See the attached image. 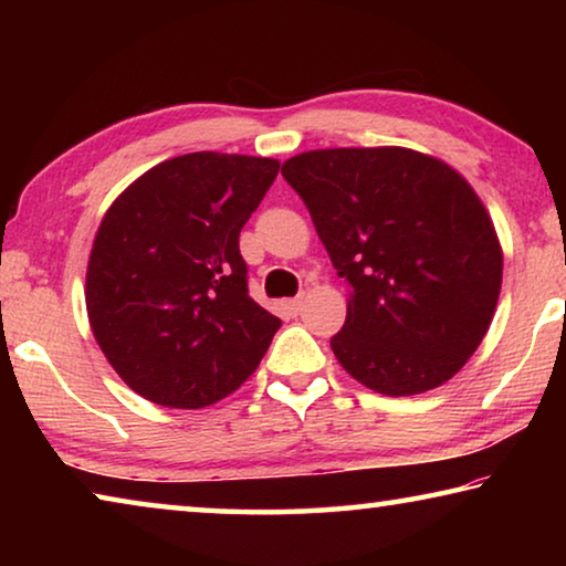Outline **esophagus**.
Listing matches in <instances>:
<instances>
[{"instance_id":"1","label":"esophagus","mask_w":566,"mask_h":566,"mask_svg":"<svg viewBox=\"0 0 566 566\" xmlns=\"http://www.w3.org/2000/svg\"><path fill=\"white\" fill-rule=\"evenodd\" d=\"M302 302H304V296H294V300H286L284 302V310L292 314V317H296V314L302 312Z\"/></svg>"}]
</instances>
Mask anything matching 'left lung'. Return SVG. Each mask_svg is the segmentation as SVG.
Listing matches in <instances>:
<instances>
[{
    "instance_id": "1",
    "label": "left lung",
    "mask_w": 566,
    "mask_h": 566,
    "mask_svg": "<svg viewBox=\"0 0 566 566\" xmlns=\"http://www.w3.org/2000/svg\"><path fill=\"white\" fill-rule=\"evenodd\" d=\"M282 175L349 282L347 322L332 337L342 367L387 397L452 379L502 290V244L472 185L407 147L312 149Z\"/></svg>"
}]
</instances>
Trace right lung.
Masks as SVG:
<instances>
[{"label":"right lung","mask_w":566,"mask_h":566,"mask_svg":"<svg viewBox=\"0 0 566 566\" xmlns=\"http://www.w3.org/2000/svg\"><path fill=\"white\" fill-rule=\"evenodd\" d=\"M272 157L191 151L147 169L104 212L84 302L124 385L169 409L217 405L254 375L280 319L247 292L239 232Z\"/></svg>","instance_id":"right-lung-1"}]
</instances>
